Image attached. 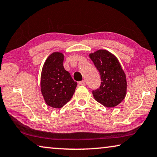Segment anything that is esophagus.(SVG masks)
Listing matches in <instances>:
<instances>
[{
    "label": "esophagus",
    "mask_w": 157,
    "mask_h": 157,
    "mask_svg": "<svg viewBox=\"0 0 157 157\" xmlns=\"http://www.w3.org/2000/svg\"><path fill=\"white\" fill-rule=\"evenodd\" d=\"M78 84H79V85H81V86H85L86 85V81L84 80L81 81H79Z\"/></svg>",
    "instance_id": "34e87169"
}]
</instances>
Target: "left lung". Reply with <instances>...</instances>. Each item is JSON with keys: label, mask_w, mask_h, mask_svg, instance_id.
I'll return each instance as SVG.
<instances>
[{"label": "left lung", "mask_w": 157, "mask_h": 157, "mask_svg": "<svg viewBox=\"0 0 157 157\" xmlns=\"http://www.w3.org/2000/svg\"><path fill=\"white\" fill-rule=\"evenodd\" d=\"M90 58L99 71L102 82L100 87L92 90L95 101L108 108L121 103L127 91V81L116 56L104 49L90 54Z\"/></svg>", "instance_id": "8db88e82"}]
</instances>
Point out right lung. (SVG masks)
<instances>
[{"instance_id": "add662e5", "label": "right lung", "mask_w": 157, "mask_h": 157, "mask_svg": "<svg viewBox=\"0 0 157 157\" xmlns=\"http://www.w3.org/2000/svg\"><path fill=\"white\" fill-rule=\"evenodd\" d=\"M63 54L54 52L48 56L41 74V91L46 103L60 108L71 100L77 83L63 66Z\"/></svg>"}]
</instances>
